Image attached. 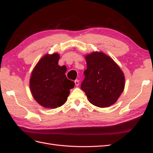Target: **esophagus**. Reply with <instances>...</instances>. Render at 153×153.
<instances>
[{"label": "esophagus", "mask_w": 153, "mask_h": 153, "mask_svg": "<svg viewBox=\"0 0 153 153\" xmlns=\"http://www.w3.org/2000/svg\"><path fill=\"white\" fill-rule=\"evenodd\" d=\"M74 84H75L76 86H79V80H78V79L74 80Z\"/></svg>", "instance_id": "34e87169"}]
</instances>
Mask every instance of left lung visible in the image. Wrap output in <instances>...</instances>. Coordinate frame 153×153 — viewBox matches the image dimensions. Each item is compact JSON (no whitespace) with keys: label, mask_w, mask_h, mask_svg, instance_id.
I'll use <instances>...</instances> for the list:
<instances>
[{"label":"left lung","mask_w":153,"mask_h":153,"mask_svg":"<svg viewBox=\"0 0 153 153\" xmlns=\"http://www.w3.org/2000/svg\"><path fill=\"white\" fill-rule=\"evenodd\" d=\"M85 57L86 69L81 89L93 105L100 108L112 105L125 88L123 72L111 57L102 52H93Z\"/></svg>","instance_id":"8db88e82"}]
</instances>
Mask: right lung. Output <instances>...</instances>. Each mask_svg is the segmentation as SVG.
Returning <instances> with one entry per match:
<instances>
[{"label":"right lung","mask_w":153,"mask_h":153,"mask_svg":"<svg viewBox=\"0 0 153 153\" xmlns=\"http://www.w3.org/2000/svg\"><path fill=\"white\" fill-rule=\"evenodd\" d=\"M60 55L47 54L32 71L30 89L34 99L47 108H56L67 102L74 82L66 77L67 67L58 65Z\"/></svg>","instance_id":"add662e5"}]
</instances>
